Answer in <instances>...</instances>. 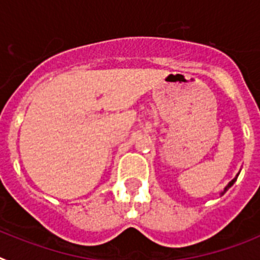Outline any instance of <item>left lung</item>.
I'll list each match as a JSON object with an SVG mask.
<instances>
[{"instance_id":"left-lung-1","label":"left lung","mask_w":260,"mask_h":260,"mask_svg":"<svg viewBox=\"0 0 260 260\" xmlns=\"http://www.w3.org/2000/svg\"><path fill=\"white\" fill-rule=\"evenodd\" d=\"M237 177H238V175H237ZM237 177L234 178L233 180H230V182H229V184H228V186L225 187V189H224V191H222V192H221V195H224V193L226 192V191H228V188H230V187L233 186V184H234V182H236V180H237Z\"/></svg>"}]
</instances>
